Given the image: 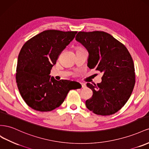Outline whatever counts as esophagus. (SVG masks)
I'll list each match as a JSON object with an SVG mask.
<instances>
[{
  "mask_svg": "<svg viewBox=\"0 0 149 149\" xmlns=\"http://www.w3.org/2000/svg\"><path fill=\"white\" fill-rule=\"evenodd\" d=\"M80 85H81V87H82V88H86V84H84V83H81V84H80Z\"/></svg>",
  "mask_w": 149,
  "mask_h": 149,
  "instance_id": "34e87169",
  "label": "esophagus"
}]
</instances>
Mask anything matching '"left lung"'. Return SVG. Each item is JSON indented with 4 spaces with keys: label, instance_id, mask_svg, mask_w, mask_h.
<instances>
[{
    "label": "left lung",
    "instance_id": "8db88e82",
    "mask_svg": "<svg viewBox=\"0 0 149 149\" xmlns=\"http://www.w3.org/2000/svg\"><path fill=\"white\" fill-rule=\"evenodd\" d=\"M75 38L88 50L87 66L104 73L100 83L87 84L93 91L86 102L87 108L100 116L116 113L129 100L135 86L130 54L124 44L103 31L79 32Z\"/></svg>",
    "mask_w": 149,
    "mask_h": 149
}]
</instances>
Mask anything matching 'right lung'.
<instances>
[{"label": "right lung", "instance_id": "add662e5", "mask_svg": "<svg viewBox=\"0 0 149 149\" xmlns=\"http://www.w3.org/2000/svg\"><path fill=\"white\" fill-rule=\"evenodd\" d=\"M77 33L47 30L27 40L21 49L15 79L20 95L30 107L51 111L58 107L73 89L72 84L76 82L58 81L49 74L59 55Z\"/></svg>", "mask_w": 149, "mask_h": 149}]
</instances>
